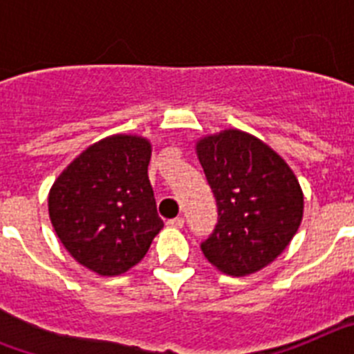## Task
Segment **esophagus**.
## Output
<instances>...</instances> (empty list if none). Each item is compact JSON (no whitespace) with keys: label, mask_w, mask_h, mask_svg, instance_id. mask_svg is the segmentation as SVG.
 I'll use <instances>...</instances> for the list:
<instances>
[{"label":"esophagus","mask_w":354,"mask_h":354,"mask_svg":"<svg viewBox=\"0 0 354 354\" xmlns=\"http://www.w3.org/2000/svg\"><path fill=\"white\" fill-rule=\"evenodd\" d=\"M167 225H168V227H171V228H183L184 227V218H183V216H179V218H174V220H168Z\"/></svg>","instance_id":"1"}]
</instances>
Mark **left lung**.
Masks as SVG:
<instances>
[{
    "label": "left lung",
    "mask_w": 354,
    "mask_h": 354,
    "mask_svg": "<svg viewBox=\"0 0 354 354\" xmlns=\"http://www.w3.org/2000/svg\"><path fill=\"white\" fill-rule=\"evenodd\" d=\"M196 154L218 205V223L200 248L223 273H257L298 232L303 192L296 175L271 147L237 129L198 140Z\"/></svg>",
    "instance_id": "1"
}]
</instances>
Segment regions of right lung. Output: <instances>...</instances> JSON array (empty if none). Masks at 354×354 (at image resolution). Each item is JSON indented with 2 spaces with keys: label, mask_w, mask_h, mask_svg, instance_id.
Instances as JSON below:
<instances>
[{
  "label": "right lung",
  "mask_w": 354,
  "mask_h": 354,
  "mask_svg": "<svg viewBox=\"0 0 354 354\" xmlns=\"http://www.w3.org/2000/svg\"><path fill=\"white\" fill-rule=\"evenodd\" d=\"M152 145L113 134L83 150L49 192V218L72 257L102 277L138 264L162 228L149 180Z\"/></svg>",
  "instance_id": "1"
}]
</instances>
